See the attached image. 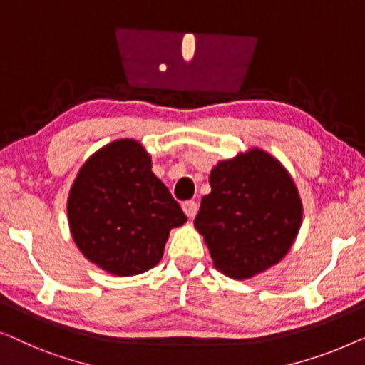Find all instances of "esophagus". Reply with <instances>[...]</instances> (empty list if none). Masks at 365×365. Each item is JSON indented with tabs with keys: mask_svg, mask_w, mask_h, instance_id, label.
<instances>
[{
	"mask_svg": "<svg viewBox=\"0 0 365 365\" xmlns=\"http://www.w3.org/2000/svg\"><path fill=\"white\" fill-rule=\"evenodd\" d=\"M197 209H199V206H197L196 201H186V202H182V211L186 212L187 217H194V216H196Z\"/></svg>",
	"mask_w": 365,
	"mask_h": 365,
	"instance_id": "1",
	"label": "esophagus"
}]
</instances>
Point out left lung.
I'll return each instance as SVG.
<instances>
[{
	"instance_id": "obj_1",
	"label": "left lung",
	"mask_w": 365,
	"mask_h": 365,
	"mask_svg": "<svg viewBox=\"0 0 365 365\" xmlns=\"http://www.w3.org/2000/svg\"><path fill=\"white\" fill-rule=\"evenodd\" d=\"M194 226L212 262L234 279L266 271L286 256L302 219L297 189L281 163L261 149L221 161L209 176Z\"/></svg>"
}]
</instances>
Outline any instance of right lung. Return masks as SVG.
<instances>
[{"instance_id": "1", "label": "right lung", "mask_w": 365, "mask_h": 365, "mask_svg": "<svg viewBox=\"0 0 365 365\" xmlns=\"http://www.w3.org/2000/svg\"><path fill=\"white\" fill-rule=\"evenodd\" d=\"M68 217L79 251L123 277L156 266L169 231L187 221L134 139L114 141L88 159L69 191Z\"/></svg>"}]
</instances>
